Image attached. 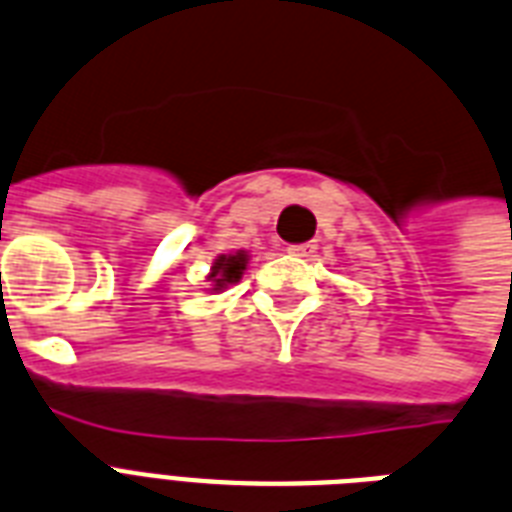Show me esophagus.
<instances>
[{
	"label": "esophagus",
	"mask_w": 512,
	"mask_h": 512,
	"mask_svg": "<svg viewBox=\"0 0 512 512\" xmlns=\"http://www.w3.org/2000/svg\"><path fill=\"white\" fill-rule=\"evenodd\" d=\"M288 253L291 256H310V253H315V243H296V245H288Z\"/></svg>",
	"instance_id": "34e87169"
}]
</instances>
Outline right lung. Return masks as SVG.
Listing matches in <instances>:
<instances>
[{"label":"right lung","instance_id":"obj_1","mask_svg":"<svg viewBox=\"0 0 512 512\" xmlns=\"http://www.w3.org/2000/svg\"><path fill=\"white\" fill-rule=\"evenodd\" d=\"M248 251H232V253H221V256H216L213 259V267L211 272H208V283H211V288L208 291L213 293H221L224 288H229V285H235L240 277H243L245 267H248Z\"/></svg>","mask_w":512,"mask_h":512}]
</instances>
